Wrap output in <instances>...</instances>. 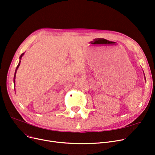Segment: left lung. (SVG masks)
Returning <instances> with one entry per match:
<instances>
[{"mask_svg":"<svg viewBox=\"0 0 155 155\" xmlns=\"http://www.w3.org/2000/svg\"><path fill=\"white\" fill-rule=\"evenodd\" d=\"M144 78H145V80H146V78H145V76H144Z\"/></svg>","mask_w":155,"mask_h":155,"instance_id":"8db88e82","label":"left lung"}]
</instances>
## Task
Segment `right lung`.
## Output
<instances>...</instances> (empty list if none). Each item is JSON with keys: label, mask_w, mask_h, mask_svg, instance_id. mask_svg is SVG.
Returning a JSON list of instances; mask_svg holds the SVG:
<instances>
[{"label": "right lung", "mask_w": 155, "mask_h": 155, "mask_svg": "<svg viewBox=\"0 0 155 155\" xmlns=\"http://www.w3.org/2000/svg\"><path fill=\"white\" fill-rule=\"evenodd\" d=\"M24 54V53H23L22 54H21V56H20V57H19V59H20V60H19V63H18V65L17 66V67H16V69H15V73H14V84H15V75H16V72H17V70H18V68H19V65H20V63H21V60L22 56Z\"/></svg>", "instance_id": "right-lung-1"}]
</instances>
